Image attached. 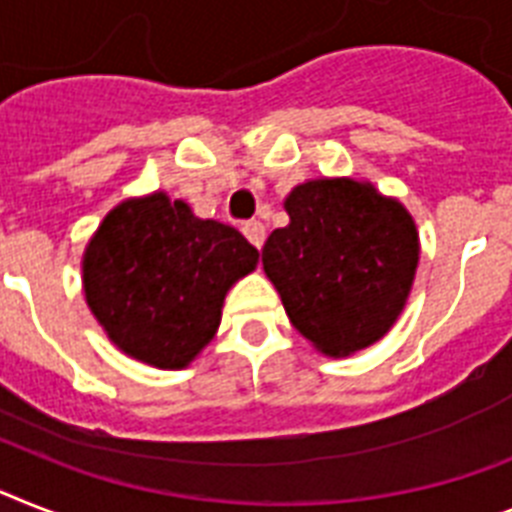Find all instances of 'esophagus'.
<instances>
[{
  "label": "esophagus",
  "instance_id": "esophagus-1",
  "mask_svg": "<svg viewBox=\"0 0 512 512\" xmlns=\"http://www.w3.org/2000/svg\"><path fill=\"white\" fill-rule=\"evenodd\" d=\"M243 235H246L248 243H251L253 248H261L264 246V238H266V227L261 225V222H256V219H251V222H246V225H243Z\"/></svg>",
  "mask_w": 512,
  "mask_h": 512
}]
</instances>
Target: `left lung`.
<instances>
[{
  "label": "left lung",
  "instance_id": "left-lung-1",
  "mask_svg": "<svg viewBox=\"0 0 512 512\" xmlns=\"http://www.w3.org/2000/svg\"><path fill=\"white\" fill-rule=\"evenodd\" d=\"M290 225L261 248L293 327L327 356L387 335L411 293L418 232L392 198L356 180H311L287 196Z\"/></svg>",
  "mask_w": 512,
  "mask_h": 512
}]
</instances>
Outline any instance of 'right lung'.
<instances>
[{
	"mask_svg": "<svg viewBox=\"0 0 512 512\" xmlns=\"http://www.w3.org/2000/svg\"><path fill=\"white\" fill-rule=\"evenodd\" d=\"M256 264L259 251L235 227L154 193L109 211L83 256V287L117 348L183 369L217 332L232 282Z\"/></svg>",
	"mask_w": 512,
	"mask_h": 512,
	"instance_id": "add662e5",
	"label": "right lung"
}]
</instances>
